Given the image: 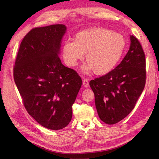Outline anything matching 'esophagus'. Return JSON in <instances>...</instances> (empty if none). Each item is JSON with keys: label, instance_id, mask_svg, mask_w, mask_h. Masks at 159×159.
I'll list each match as a JSON object with an SVG mask.
<instances>
[{"label": "esophagus", "instance_id": "1", "mask_svg": "<svg viewBox=\"0 0 159 159\" xmlns=\"http://www.w3.org/2000/svg\"><path fill=\"white\" fill-rule=\"evenodd\" d=\"M83 85L85 87H88L89 86L88 79H85V78H84L83 80Z\"/></svg>", "mask_w": 159, "mask_h": 159}]
</instances>
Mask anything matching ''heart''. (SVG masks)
<instances>
[{"label": "heart", "instance_id": "1", "mask_svg": "<svg viewBox=\"0 0 159 159\" xmlns=\"http://www.w3.org/2000/svg\"><path fill=\"white\" fill-rule=\"evenodd\" d=\"M123 35L102 27L77 33L74 41L63 43L62 54L67 66L74 67L86 54L85 70H93L96 74H105L120 61L126 48Z\"/></svg>", "mask_w": 159, "mask_h": 159}]
</instances>
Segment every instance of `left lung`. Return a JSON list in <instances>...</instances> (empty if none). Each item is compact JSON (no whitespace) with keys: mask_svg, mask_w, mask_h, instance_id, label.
<instances>
[{"mask_svg":"<svg viewBox=\"0 0 159 159\" xmlns=\"http://www.w3.org/2000/svg\"><path fill=\"white\" fill-rule=\"evenodd\" d=\"M126 55L116 68L89 82L100 120L114 124L129 114L142 93L146 81V56L138 39L130 36Z\"/></svg>","mask_w":159,"mask_h":159,"instance_id":"8db88e82","label":"left lung"}]
</instances>
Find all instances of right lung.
<instances>
[{
	"mask_svg": "<svg viewBox=\"0 0 159 159\" xmlns=\"http://www.w3.org/2000/svg\"><path fill=\"white\" fill-rule=\"evenodd\" d=\"M63 25L32 29L20 43L13 79L28 113L42 126L60 130L72 117V104L82 85L75 70L59 59Z\"/></svg>",
	"mask_w": 159,
	"mask_h": 159,
	"instance_id": "1",
	"label": "right lung"
}]
</instances>
